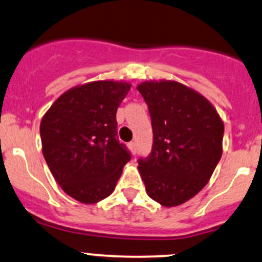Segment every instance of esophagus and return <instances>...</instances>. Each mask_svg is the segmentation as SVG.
Masks as SVG:
<instances>
[{
    "label": "esophagus",
    "mask_w": 262,
    "mask_h": 262,
    "mask_svg": "<svg viewBox=\"0 0 262 262\" xmlns=\"http://www.w3.org/2000/svg\"><path fill=\"white\" fill-rule=\"evenodd\" d=\"M128 147H130V150L132 151V154L136 155V150H137V148H136V142H135V141L130 142V143H128Z\"/></svg>",
    "instance_id": "esophagus-1"
}]
</instances>
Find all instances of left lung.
<instances>
[{
    "label": "left lung",
    "mask_w": 262,
    "mask_h": 262,
    "mask_svg": "<svg viewBox=\"0 0 262 262\" xmlns=\"http://www.w3.org/2000/svg\"><path fill=\"white\" fill-rule=\"evenodd\" d=\"M147 103L154 132L152 150L139 159L148 196L172 207L199 193L222 155L224 123L199 92L176 81L137 86Z\"/></svg>",
    "instance_id": "obj_1"
}]
</instances>
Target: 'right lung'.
<instances>
[{"instance_id":"1","label":"right lung","mask_w":262,"mask_h":262,"mask_svg":"<svg viewBox=\"0 0 262 262\" xmlns=\"http://www.w3.org/2000/svg\"><path fill=\"white\" fill-rule=\"evenodd\" d=\"M127 82L96 81L74 87L53 102L41 121L42 152L69 196L96 204L115 190L131 154L117 137L116 112Z\"/></svg>"}]
</instances>
